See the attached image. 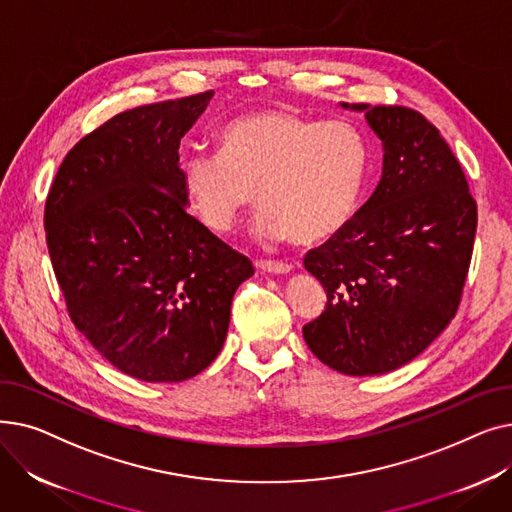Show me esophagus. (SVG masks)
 Returning a JSON list of instances; mask_svg holds the SVG:
<instances>
[{
    "mask_svg": "<svg viewBox=\"0 0 512 512\" xmlns=\"http://www.w3.org/2000/svg\"><path fill=\"white\" fill-rule=\"evenodd\" d=\"M257 267L263 272H270V274H288L292 270L290 263L284 261H272V259H261L257 261Z\"/></svg>",
    "mask_w": 512,
    "mask_h": 512,
    "instance_id": "1",
    "label": "esophagus"
}]
</instances>
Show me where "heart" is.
<instances>
[{
    "label": "heart",
    "mask_w": 512,
    "mask_h": 512,
    "mask_svg": "<svg viewBox=\"0 0 512 512\" xmlns=\"http://www.w3.org/2000/svg\"><path fill=\"white\" fill-rule=\"evenodd\" d=\"M218 155L182 161L180 184L195 218L226 234L255 203L257 234L319 245L338 234L359 207L369 149L348 120H313L280 107L230 120L215 137Z\"/></svg>",
    "instance_id": "1"
}]
</instances>
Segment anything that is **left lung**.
<instances>
[{
    "label": "left lung",
    "instance_id": "8db88e82",
    "mask_svg": "<svg viewBox=\"0 0 512 512\" xmlns=\"http://www.w3.org/2000/svg\"><path fill=\"white\" fill-rule=\"evenodd\" d=\"M342 107L363 112L382 141V178L351 222L305 255L328 303L303 336L328 367L380 375L421 355L456 315L477 205L440 130L419 112Z\"/></svg>",
    "mask_w": 512,
    "mask_h": 512
}]
</instances>
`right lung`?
Masks as SVG:
<instances>
[{"label": "right lung", "instance_id": "obj_1", "mask_svg": "<svg viewBox=\"0 0 512 512\" xmlns=\"http://www.w3.org/2000/svg\"><path fill=\"white\" fill-rule=\"evenodd\" d=\"M213 91L134 107L80 139L45 201L72 324L122 373L172 384L220 355L253 263L186 213L180 139Z\"/></svg>", "mask_w": 512, "mask_h": 512}]
</instances>
